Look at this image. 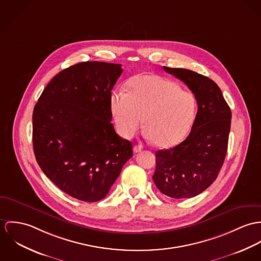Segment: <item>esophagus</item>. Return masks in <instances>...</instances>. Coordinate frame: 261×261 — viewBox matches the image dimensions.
Here are the masks:
<instances>
[{
  "instance_id": "obj_1",
  "label": "esophagus",
  "mask_w": 261,
  "mask_h": 261,
  "mask_svg": "<svg viewBox=\"0 0 261 261\" xmlns=\"http://www.w3.org/2000/svg\"><path fill=\"white\" fill-rule=\"evenodd\" d=\"M141 150H142V146H141V145H135L134 148H133L134 153H138V152H140Z\"/></svg>"
}]
</instances>
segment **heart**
Returning <instances> with one entry per match:
<instances>
[{"label": "heart", "mask_w": 261, "mask_h": 261, "mask_svg": "<svg viewBox=\"0 0 261 261\" xmlns=\"http://www.w3.org/2000/svg\"><path fill=\"white\" fill-rule=\"evenodd\" d=\"M110 106L117 131L123 138L133 137L143 121V135L159 147H170L186 135L196 108L191 93L155 74L132 78L127 93L111 94Z\"/></svg>", "instance_id": "b5f03b06"}]
</instances>
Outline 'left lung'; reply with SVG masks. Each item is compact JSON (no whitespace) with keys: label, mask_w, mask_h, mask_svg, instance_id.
Instances as JSON below:
<instances>
[{"label":"left lung","mask_w":261,"mask_h":261,"mask_svg":"<svg viewBox=\"0 0 261 261\" xmlns=\"http://www.w3.org/2000/svg\"><path fill=\"white\" fill-rule=\"evenodd\" d=\"M163 69L186 84L198 110L191 132L180 144L156 152L153 180L163 194L191 198L207 189L223 165L231 124V111L217 84L206 76L180 68Z\"/></svg>","instance_id":"left-lung-1"}]
</instances>
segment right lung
I'll return each instance as SVG.
<instances>
[{"instance_id":"add662e5","label":"right lung","mask_w":261,"mask_h":261,"mask_svg":"<svg viewBox=\"0 0 261 261\" xmlns=\"http://www.w3.org/2000/svg\"><path fill=\"white\" fill-rule=\"evenodd\" d=\"M121 64L82 62L64 69L44 89L33 111V148L42 171L68 195L103 199L132 143L115 132L111 91Z\"/></svg>"}]
</instances>
